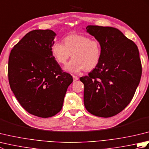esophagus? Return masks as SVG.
<instances>
[{"label": "esophagus", "instance_id": "obj_1", "mask_svg": "<svg viewBox=\"0 0 149 149\" xmlns=\"http://www.w3.org/2000/svg\"><path fill=\"white\" fill-rule=\"evenodd\" d=\"M73 79H74V81H76L79 79V77L75 76V75H73Z\"/></svg>", "mask_w": 149, "mask_h": 149}]
</instances>
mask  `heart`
<instances>
[{
	"mask_svg": "<svg viewBox=\"0 0 149 149\" xmlns=\"http://www.w3.org/2000/svg\"><path fill=\"white\" fill-rule=\"evenodd\" d=\"M63 42L54 43L51 52L60 64H65L72 54L73 58L66 65V71L90 72L99 65L102 55V47L99 41L81 34H70L65 38Z\"/></svg>",
	"mask_w": 149,
	"mask_h": 149,
	"instance_id": "1",
	"label": "heart"
}]
</instances>
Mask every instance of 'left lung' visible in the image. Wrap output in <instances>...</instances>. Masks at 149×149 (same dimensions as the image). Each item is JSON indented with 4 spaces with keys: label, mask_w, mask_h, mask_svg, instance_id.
<instances>
[{
    "label": "left lung",
    "mask_w": 149,
    "mask_h": 149,
    "mask_svg": "<svg viewBox=\"0 0 149 149\" xmlns=\"http://www.w3.org/2000/svg\"><path fill=\"white\" fill-rule=\"evenodd\" d=\"M86 29L100 43L102 55L99 65L80 78L84 86V106L95 116L108 118L130 103L140 83L138 49L116 28L88 26Z\"/></svg>",
    "instance_id": "8db88e82"
}]
</instances>
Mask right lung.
<instances>
[{
    "mask_svg": "<svg viewBox=\"0 0 149 149\" xmlns=\"http://www.w3.org/2000/svg\"><path fill=\"white\" fill-rule=\"evenodd\" d=\"M56 33L33 30L13 47L8 61L10 88L23 108L49 118L61 110L72 75L64 72L51 52Z\"/></svg>",
    "mask_w": 149,
    "mask_h": 149,
    "instance_id": "1",
    "label": "right lung"
}]
</instances>
